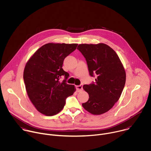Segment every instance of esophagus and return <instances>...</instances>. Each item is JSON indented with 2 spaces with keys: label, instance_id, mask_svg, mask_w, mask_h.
Instances as JSON below:
<instances>
[{
  "label": "esophagus",
  "instance_id": "1",
  "mask_svg": "<svg viewBox=\"0 0 151 151\" xmlns=\"http://www.w3.org/2000/svg\"><path fill=\"white\" fill-rule=\"evenodd\" d=\"M76 91L77 92H80L82 90V85H76Z\"/></svg>",
  "mask_w": 151,
  "mask_h": 151
}]
</instances>
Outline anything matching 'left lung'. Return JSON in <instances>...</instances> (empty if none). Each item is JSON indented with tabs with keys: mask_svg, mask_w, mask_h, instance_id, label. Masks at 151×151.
I'll return each mask as SVG.
<instances>
[{
	"mask_svg": "<svg viewBox=\"0 0 151 151\" xmlns=\"http://www.w3.org/2000/svg\"><path fill=\"white\" fill-rule=\"evenodd\" d=\"M77 49L87 61L90 76H96L95 82L83 86L89 99L82 105L91 114H103L121 95L126 80L124 68L115 51L103 43L79 44Z\"/></svg>",
	"mask_w": 151,
	"mask_h": 151,
	"instance_id": "obj_1",
	"label": "left lung"
}]
</instances>
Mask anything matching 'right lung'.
Masks as SVG:
<instances>
[{
  "label": "right lung",
  "mask_w": 151,
  "mask_h": 151,
  "mask_svg": "<svg viewBox=\"0 0 151 151\" xmlns=\"http://www.w3.org/2000/svg\"><path fill=\"white\" fill-rule=\"evenodd\" d=\"M77 44L48 43L39 48L27 62L23 78L27 95L41 114L53 116L59 113L68 97L76 91L73 85L66 82L69 75L62 67L63 61L74 51ZM64 76L62 83L59 78Z\"/></svg>",
  "instance_id": "1"
}]
</instances>
